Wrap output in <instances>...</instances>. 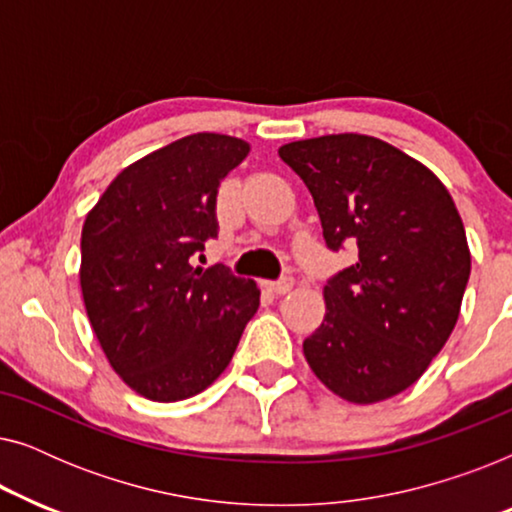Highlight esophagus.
I'll list each match as a JSON object with an SVG mask.
<instances>
[{
    "mask_svg": "<svg viewBox=\"0 0 512 512\" xmlns=\"http://www.w3.org/2000/svg\"><path fill=\"white\" fill-rule=\"evenodd\" d=\"M293 277L291 275H284V277H279L277 282H270V291H275V293H279V296H282V293H289L291 289H293Z\"/></svg>",
    "mask_w": 512,
    "mask_h": 512,
    "instance_id": "obj_1",
    "label": "esophagus"
}]
</instances>
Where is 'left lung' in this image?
Here are the masks:
<instances>
[{"label":"left lung","mask_w":512,"mask_h":512,"mask_svg":"<svg viewBox=\"0 0 512 512\" xmlns=\"http://www.w3.org/2000/svg\"><path fill=\"white\" fill-rule=\"evenodd\" d=\"M305 181L326 247L356 263L326 279V317L303 342L314 375L352 403L415 384L459 319L471 254L447 188L422 163L368 135L284 144Z\"/></svg>","instance_id":"1"}]
</instances>
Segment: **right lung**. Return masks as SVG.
Wrapping results in <instances>:
<instances>
[{
	"label": "right lung",
	"instance_id": "1",
	"mask_svg": "<svg viewBox=\"0 0 512 512\" xmlns=\"http://www.w3.org/2000/svg\"><path fill=\"white\" fill-rule=\"evenodd\" d=\"M237 137L198 132L125 167L81 233V291L111 368L151 401H184L233 359L261 303L254 279L193 268L219 235L221 181L247 158Z\"/></svg>",
	"mask_w": 512,
	"mask_h": 512
}]
</instances>
